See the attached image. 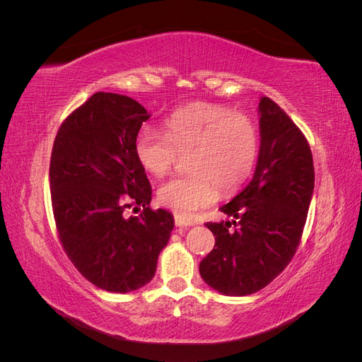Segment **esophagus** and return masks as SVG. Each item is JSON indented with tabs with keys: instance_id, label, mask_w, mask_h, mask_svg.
I'll list each match as a JSON object with an SVG mask.
<instances>
[{
	"instance_id": "1",
	"label": "esophagus",
	"mask_w": 362,
	"mask_h": 362,
	"mask_svg": "<svg viewBox=\"0 0 362 362\" xmlns=\"http://www.w3.org/2000/svg\"><path fill=\"white\" fill-rule=\"evenodd\" d=\"M173 218H175V225H177V226H190V225H193L192 221H189V218H185L180 214H175Z\"/></svg>"
}]
</instances>
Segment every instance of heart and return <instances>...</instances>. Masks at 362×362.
Returning a JSON list of instances; mask_svg holds the SVG:
<instances>
[{"mask_svg": "<svg viewBox=\"0 0 362 362\" xmlns=\"http://www.w3.org/2000/svg\"><path fill=\"white\" fill-rule=\"evenodd\" d=\"M258 129L247 115L210 103H193L164 120V133L141 128L134 141L136 157L157 178L168 175L180 156L187 157L189 175L160 185L157 198L177 214L190 217L211 205L218 190H238L255 168Z\"/></svg>", "mask_w": 362, "mask_h": 362, "instance_id": "1", "label": "heart"}]
</instances>
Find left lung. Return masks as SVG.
Returning <instances> with one entry per match:
<instances>
[{"label":"left lung","mask_w":362,"mask_h":362,"mask_svg":"<svg viewBox=\"0 0 362 362\" xmlns=\"http://www.w3.org/2000/svg\"><path fill=\"white\" fill-rule=\"evenodd\" d=\"M259 115L261 148L254 178L221 208L231 222L205 223L216 243L201 261V276L228 296L264 288L288 266L314 190L313 154L300 128L267 96L261 98Z\"/></svg>","instance_id":"1"}]
</instances>
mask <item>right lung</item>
I'll return each instance as SVG.
<instances>
[{
    "label": "right lung",
    "instance_id": "right-lung-1",
    "mask_svg": "<svg viewBox=\"0 0 362 362\" xmlns=\"http://www.w3.org/2000/svg\"><path fill=\"white\" fill-rule=\"evenodd\" d=\"M148 113L137 101L98 92L63 120L54 139L49 189L60 243L75 269L112 293L144 287L157 269L173 216L152 210L134 141ZM128 207L142 210L124 217Z\"/></svg>",
    "mask_w": 362,
    "mask_h": 362
}]
</instances>
